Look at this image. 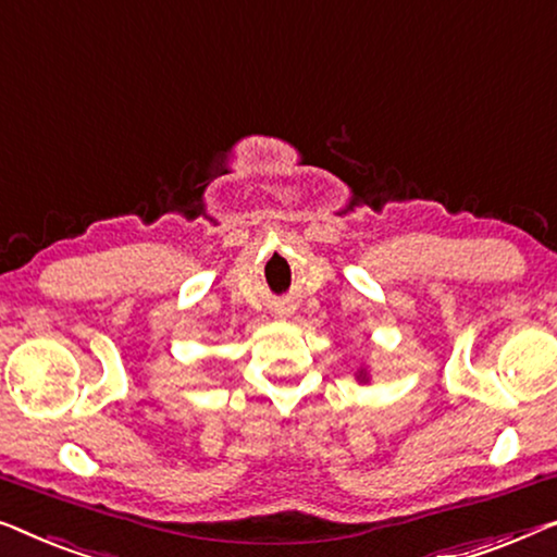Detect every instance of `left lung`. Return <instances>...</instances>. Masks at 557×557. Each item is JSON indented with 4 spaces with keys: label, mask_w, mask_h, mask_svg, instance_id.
<instances>
[{
    "label": "left lung",
    "mask_w": 557,
    "mask_h": 557,
    "mask_svg": "<svg viewBox=\"0 0 557 557\" xmlns=\"http://www.w3.org/2000/svg\"><path fill=\"white\" fill-rule=\"evenodd\" d=\"M358 381H368V375H366V371H363V368H360V371H358Z\"/></svg>",
    "instance_id": "1"
}]
</instances>
